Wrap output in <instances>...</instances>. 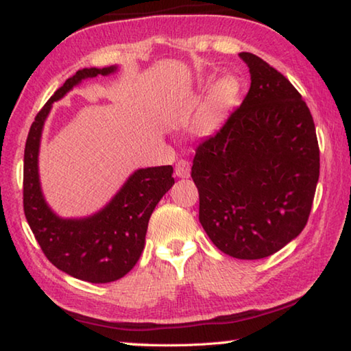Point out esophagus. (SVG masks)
I'll use <instances>...</instances> for the list:
<instances>
[{
  "instance_id": "esophagus-1",
  "label": "esophagus",
  "mask_w": 351,
  "mask_h": 351,
  "mask_svg": "<svg viewBox=\"0 0 351 351\" xmlns=\"http://www.w3.org/2000/svg\"><path fill=\"white\" fill-rule=\"evenodd\" d=\"M175 175L178 178H189L190 176V162L186 159H181L175 165Z\"/></svg>"
}]
</instances>
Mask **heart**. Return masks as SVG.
<instances>
[{
    "label": "heart",
    "mask_w": 351,
    "mask_h": 351,
    "mask_svg": "<svg viewBox=\"0 0 351 351\" xmlns=\"http://www.w3.org/2000/svg\"><path fill=\"white\" fill-rule=\"evenodd\" d=\"M207 86V80H201L199 90ZM240 96V82L235 75H223L213 83L207 94L204 110L198 119L197 130L199 134H213L223 125L224 117L232 110Z\"/></svg>",
    "instance_id": "b5f03b06"
}]
</instances>
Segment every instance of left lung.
<instances>
[{
    "label": "left lung",
    "mask_w": 351,
    "mask_h": 351,
    "mask_svg": "<svg viewBox=\"0 0 351 351\" xmlns=\"http://www.w3.org/2000/svg\"><path fill=\"white\" fill-rule=\"evenodd\" d=\"M251 88L219 132L197 148L199 223L219 251L258 260L294 240L310 217L319 145L310 110L277 69L239 54Z\"/></svg>",
    "instance_id": "1"
}]
</instances>
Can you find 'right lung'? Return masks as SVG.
I'll list each match as a JSON object with an SVG mask.
<instances>
[{
    "label": "right lung",
    "instance_id": "obj_1",
    "mask_svg": "<svg viewBox=\"0 0 351 351\" xmlns=\"http://www.w3.org/2000/svg\"><path fill=\"white\" fill-rule=\"evenodd\" d=\"M117 64L83 68L58 88L35 116L25 148L23 204L25 215L47 260L66 274L91 283L122 278L138 263L154 207L175 184L173 167L138 169L99 212L83 218H63L51 209L41 190L38 153L41 133L52 104L82 80L110 75Z\"/></svg>",
    "mask_w": 351,
    "mask_h": 351
}]
</instances>
